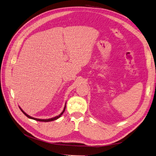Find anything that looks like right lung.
I'll return each instance as SVG.
<instances>
[{
    "mask_svg": "<svg viewBox=\"0 0 156 156\" xmlns=\"http://www.w3.org/2000/svg\"><path fill=\"white\" fill-rule=\"evenodd\" d=\"M20 108L21 109V111L23 112V114H24L25 116H27L28 118H29V119H33V120H36V121H40V122H51V121H53V120H56V119H59V118H60L61 116H62V115L63 114L64 112L65 111V109H66V105H65V106H64V110L62 111V112H61L58 116H55V117L51 118V119H36V118H33V117H32V116H29V115H28L26 112H25L24 111H23L22 110V108H21L20 107Z\"/></svg>",
    "mask_w": 156,
    "mask_h": 156,
    "instance_id": "add662e5",
    "label": "right lung"
}]
</instances>
